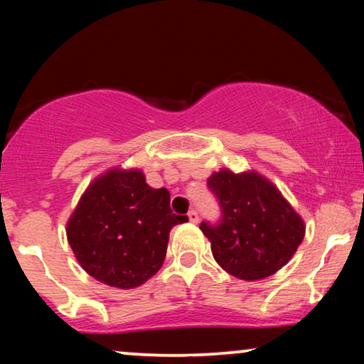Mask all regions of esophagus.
Masks as SVG:
<instances>
[{
    "label": "esophagus",
    "instance_id": "esophagus-1",
    "mask_svg": "<svg viewBox=\"0 0 364 364\" xmlns=\"http://www.w3.org/2000/svg\"><path fill=\"white\" fill-rule=\"evenodd\" d=\"M187 217H188V220H191L192 223H197L198 222V213L196 212V210H191L187 213Z\"/></svg>",
    "mask_w": 364,
    "mask_h": 364
}]
</instances>
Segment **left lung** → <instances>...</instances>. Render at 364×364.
<instances>
[{
	"label": "left lung",
	"mask_w": 364,
	"mask_h": 364,
	"mask_svg": "<svg viewBox=\"0 0 364 364\" xmlns=\"http://www.w3.org/2000/svg\"><path fill=\"white\" fill-rule=\"evenodd\" d=\"M208 187L222 205L217 227L202 222L212 255L223 270L245 282L262 280L285 267L305 238V220L270 178L257 171L220 168Z\"/></svg>",
	"instance_id": "1"
}]
</instances>
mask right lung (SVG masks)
<instances>
[{"label":"right lung","instance_id":"obj_1","mask_svg":"<svg viewBox=\"0 0 364 364\" xmlns=\"http://www.w3.org/2000/svg\"><path fill=\"white\" fill-rule=\"evenodd\" d=\"M186 215L171 210L167 188H152L141 168L111 167L94 177L66 223L82 270L104 285L129 290L166 260L168 233Z\"/></svg>","mask_w":364,"mask_h":364}]
</instances>
